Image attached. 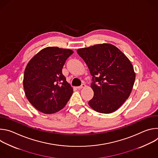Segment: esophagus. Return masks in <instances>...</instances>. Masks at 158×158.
Wrapping results in <instances>:
<instances>
[{"label":"esophagus","instance_id":"1","mask_svg":"<svg viewBox=\"0 0 158 158\" xmlns=\"http://www.w3.org/2000/svg\"><path fill=\"white\" fill-rule=\"evenodd\" d=\"M85 84H82L81 85H80V86H79V87H77V89H82V88H84V87H85Z\"/></svg>","mask_w":158,"mask_h":158}]
</instances>
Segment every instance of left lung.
Wrapping results in <instances>:
<instances>
[{
  "label": "left lung",
  "mask_w": 158,
  "mask_h": 158,
  "mask_svg": "<svg viewBox=\"0 0 158 158\" xmlns=\"http://www.w3.org/2000/svg\"><path fill=\"white\" fill-rule=\"evenodd\" d=\"M77 52L93 76L94 97L89 101V106L100 113L116 111L128 99L134 85L136 73L131 61L117 47L107 43Z\"/></svg>",
  "instance_id": "obj_1"
}]
</instances>
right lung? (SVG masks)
I'll use <instances>...</instances> for the list:
<instances>
[{
    "instance_id": "obj_1",
    "label": "right lung",
    "mask_w": 158,
    "mask_h": 158,
    "mask_svg": "<svg viewBox=\"0 0 158 158\" xmlns=\"http://www.w3.org/2000/svg\"><path fill=\"white\" fill-rule=\"evenodd\" d=\"M74 51L48 47L37 53L28 62L23 79L25 94L38 110L51 114L64 107L73 88L62 74V67Z\"/></svg>"
}]
</instances>
